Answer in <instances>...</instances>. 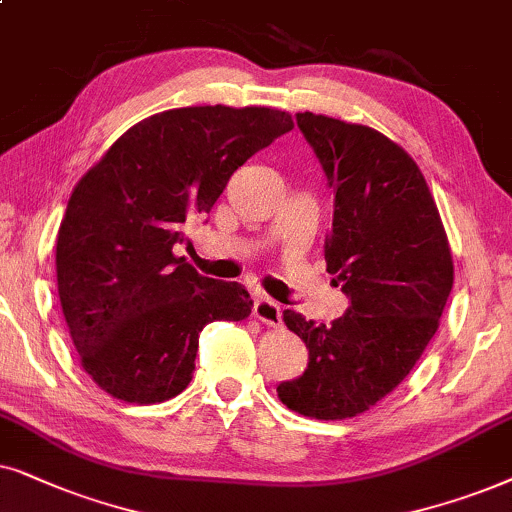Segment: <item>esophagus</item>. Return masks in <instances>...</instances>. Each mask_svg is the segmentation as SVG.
<instances>
[{
	"mask_svg": "<svg viewBox=\"0 0 512 512\" xmlns=\"http://www.w3.org/2000/svg\"><path fill=\"white\" fill-rule=\"evenodd\" d=\"M252 316H255L257 320H262L264 325L269 327H278L281 325V304H276L274 299L269 297H260L255 302V306H252Z\"/></svg>",
	"mask_w": 512,
	"mask_h": 512,
	"instance_id": "obj_1",
	"label": "esophagus"
}]
</instances>
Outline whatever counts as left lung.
I'll return each instance as SVG.
<instances>
[{
  "mask_svg": "<svg viewBox=\"0 0 512 512\" xmlns=\"http://www.w3.org/2000/svg\"><path fill=\"white\" fill-rule=\"evenodd\" d=\"M297 126L335 192L327 274L351 306L330 325L283 311L309 367L278 398L311 419H351L403 381L440 325L454 283L445 224L410 154L363 124L299 112Z\"/></svg>",
  "mask_w": 512,
  "mask_h": 512,
  "instance_id": "left-lung-1",
  "label": "left lung"
}]
</instances>
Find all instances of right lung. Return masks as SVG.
I'll use <instances>...</instances> for the list:
<instances>
[{"label":"right lung","mask_w":512,"mask_h":512,"mask_svg":"<svg viewBox=\"0 0 512 512\" xmlns=\"http://www.w3.org/2000/svg\"><path fill=\"white\" fill-rule=\"evenodd\" d=\"M292 128L274 107L166 109L77 182L58 229V295L81 367L112 398H175L192 381L203 327L250 316L241 283L201 276L173 248L234 170Z\"/></svg>","instance_id":"add662e5"}]
</instances>
